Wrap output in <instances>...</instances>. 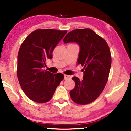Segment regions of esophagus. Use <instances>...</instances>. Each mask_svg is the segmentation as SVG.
Listing matches in <instances>:
<instances>
[{
    "label": "esophagus",
    "instance_id": "obj_1",
    "mask_svg": "<svg viewBox=\"0 0 131 131\" xmlns=\"http://www.w3.org/2000/svg\"><path fill=\"white\" fill-rule=\"evenodd\" d=\"M64 79H65V80H67V79H71V76H69V75L64 74Z\"/></svg>",
    "mask_w": 131,
    "mask_h": 131
}]
</instances>
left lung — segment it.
<instances>
[{
  "label": "left lung",
  "mask_w": 131,
  "mask_h": 131,
  "mask_svg": "<svg viewBox=\"0 0 131 131\" xmlns=\"http://www.w3.org/2000/svg\"><path fill=\"white\" fill-rule=\"evenodd\" d=\"M64 43L76 42L80 47L78 64L84 67L83 79L74 76V89L70 92L73 101L79 105L94 102L104 89L112 64L108 45L102 37L89 28L68 32Z\"/></svg>",
  "instance_id": "left-lung-1"
}]
</instances>
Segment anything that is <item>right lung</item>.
Returning <instances> with one entry per match:
<instances>
[{
	"label": "right lung",
	"mask_w": 131,
	"mask_h": 131,
	"mask_svg": "<svg viewBox=\"0 0 131 131\" xmlns=\"http://www.w3.org/2000/svg\"><path fill=\"white\" fill-rule=\"evenodd\" d=\"M67 32L52 29H37L21 45L18 54V79L23 91L32 101L40 103L49 102L63 79V74H53L44 67Z\"/></svg>",
	"instance_id": "1"
}]
</instances>
